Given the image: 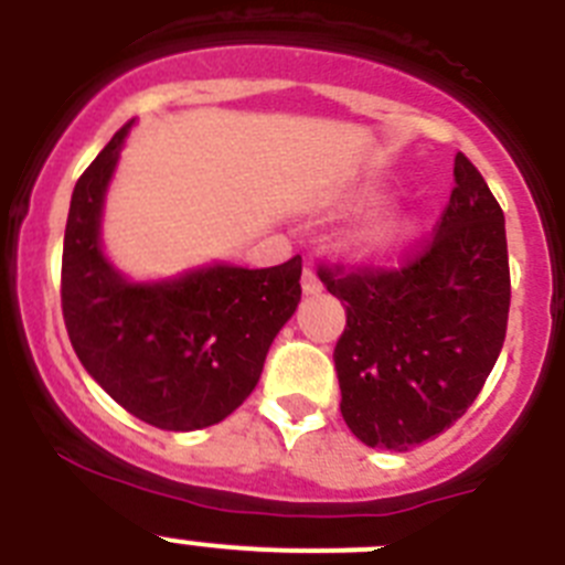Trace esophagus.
<instances>
[{
    "mask_svg": "<svg viewBox=\"0 0 565 565\" xmlns=\"http://www.w3.org/2000/svg\"><path fill=\"white\" fill-rule=\"evenodd\" d=\"M319 291H322V282H319L317 271H313V268H306V271H302V294H306V297H313V294Z\"/></svg>",
    "mask_w": 565,
    "mask_h": 565,
    "instance_id": "obj_1",
    "label": "esophagus"
}]
</instances>
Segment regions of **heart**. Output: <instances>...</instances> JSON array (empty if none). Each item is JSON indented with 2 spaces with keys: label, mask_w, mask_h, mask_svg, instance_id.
Returning <instances> with one entry per match:
<instances>
[{
  "label": "heart",
  "mask_w": 565,
  "mask_h": 565,
  "mask_svg": "<svg viewBox=\"0 0 565 565\" xmlns=\"http://www.w3.org/2000/svg\"><path fill=\"white\" fill-rule=\"evenodd\" d=\"M384 198V192L379 186H367L353 198L356 206H371ZM413 234V217L402 209H387V212H379L373 217L362 223V226L353 232V248H356L362 257H387V254L396 252L398 246L407 243V237Z\"/></svg>",
  "instance_id": "b5f03b06"
}]
</instances>
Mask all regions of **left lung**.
<instances>
[{"mask_svg": "<svg viewBox=\"0 0 565 565\" xmlns=\"http://www.w3.org/2000/svg\"><path fill=\"white\" fill-rule=\"evenodd\" d=\"M456 189L424 254L393 271L319 268L344 302L342 418L367 447L407 452L467 413L507 337L509 257L498 201L456 154Z\"/></svg>", "mask_w": 565, "mask_h": 565, "instance_id": "left-lung-1", "label": "left lung"}]
</instances>
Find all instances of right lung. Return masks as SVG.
Wrapping results in <instances>:
<instances>
[{"instance_id": "right-lung-1", "label": "right lung", "mask_w": 565, "mask_h": 565, "mask_svg": "<svg viewBox=\"0 0 565 565\" xmlns=\"http://www.w3.org/2000/svg\"><path fill=\"white\" fill-rule=\"evenodd\" d=\"M78 178L62 254V311L73 351L109 398L158 430H203L257 387L266 353L302 297V257L274 268L209 263L132 279L102 246L104 201L129 127Z\"/></svg>"}]
</instances>
